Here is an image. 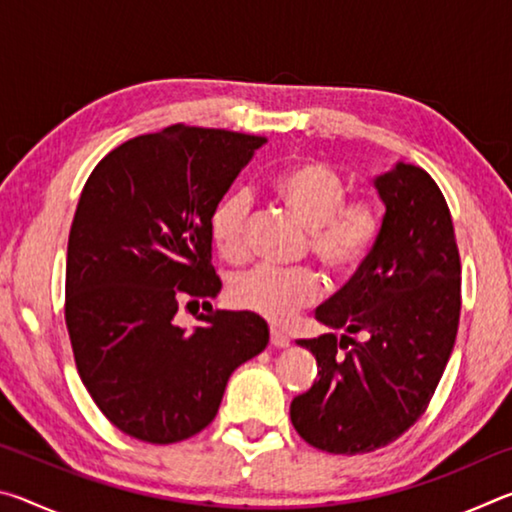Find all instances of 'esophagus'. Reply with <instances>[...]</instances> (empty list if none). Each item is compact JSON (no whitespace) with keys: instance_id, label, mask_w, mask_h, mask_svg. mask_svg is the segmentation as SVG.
<instances>
[{"instance_id":"1","label":"esophagus","mask_w":512,"mask_h":512,"mask_svg":"<svg viewBox=\"0 0 512 512\" xmlns=\"http://www.w3.org/2000/svg\"><path fill=\"white\" fill-rule=\"evenodd\" d=\"M271 345L273 348H287L289 345V336L284 334V332H280V329H271Z\"/></svg>"}]
</instances>
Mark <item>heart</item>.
<instances>
[{
  "label": "heart",
  "mask_w": 512,
  "mask_h": 512,
  "mask_svg": "<svg viewBox=\"0 0 512 512\" xmlns=\"http://www.w3.org/2000/svg\"><path fill=\"white\" fill-rule=\"evenodd\" d=\"M273 194L307 232V250L323 271L345 277L357 271L375 248L381 230L379 210L370 201H345L348 187L332 167L305 160L273 178ZM250 198L246 192L225 194L210 214V237L225 262L246 257V225ZM320 282L309 268L271 271L253 268L230 284V302L271 323L314 305Z\"/></svg>",
  "instance_id": "b5f03b06"
}]
</instances>
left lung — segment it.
<instances>
[{
  "label": "left lung",
  "mask_w": 512,
  "mask_h": 512,
  "mask_svg": "<svg viewBox=\"0 0 512 512\" xmlns=\"http://www.w3.org/2000/svg\"><path fill=\"white\" fill-rule=\"evenodd\" d=\"M386 207L379 239L316 320L345 334L300 339L318 379L293 397L291 422L311 447L366 454L409 431L454 350L461 316V257L452 214L427 171L397 162L375 178ZM354 333L367 341L359 344Z\"/></svg>",
  "instance_id": "obj_1"
}]
</instances>
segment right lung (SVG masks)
I'll return each instance as SVG.
<instances>
[{"label": "right lung", "instance_id": "obj_1", "mask_svg": "<svg viewBox=\"0 0 512 512\" xmlns=\"http://www.w3.org/2000/svg\"><path fill=\"white\" fill-rule=\"evenodd\" d=\"M266 140L173 124L112 149L69 230L65 323L76 370L119 431L180 443L214 420L235 368L268 343L250 311H214L210 214ZM180 299L204 300L185 330Z\"/></svg>", "mask_w": 512, "mask_h": 512}]
</instances>
